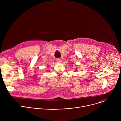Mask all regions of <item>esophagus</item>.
Instances as JSON below:
<instances>
[{"instance_id":"1","label":"esophagus","mask_w":121,"mask_h":121,"mask_svg":"<svg viewBox=\"0 0 121 121\" xmlns=\"http://www.w3.org/2000/svg\"><path fill=\"white\" fill-rule=\"evenodd\" d=\"M56 61L58 63H60L62 62V60L60 58H57V59H56Z\"/></svg>"}]
</instances>
